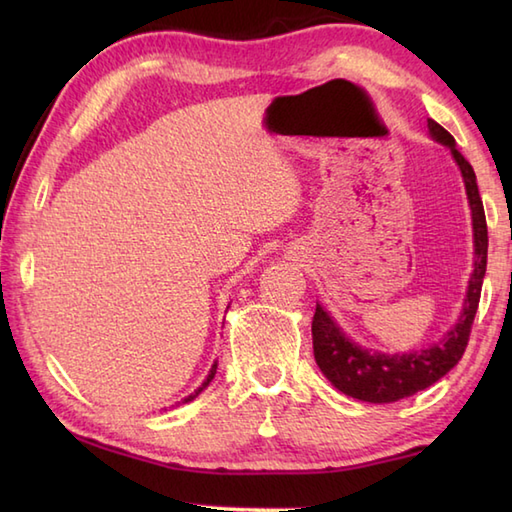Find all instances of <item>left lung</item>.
Listing matches in <instances>:
<instances>
[{"label":"left lung","instance_id":"8db88e82","mask_svg":"<svg viewBox=\"0 0 512 512\" xmlns=\"http://www.w3.org/2000/svg\"><path fill=\"white\" fill-rule=\"evenodd\" d=\"M431 136L440 140L442 145L451 149L455 162L460 165L462 178L466 184V195H469L471 213H473V237H475V264L473 275L469 281V292H466L464 308L458 323L453 330L444 336L438 345H431L427 350L409 352V354H372L369 350H361L341 332L330 314L321 306H317L312 317V345H314V361L325 374L330 383L343 391V394L365 400V402H396L418 394V391L431 387L436 380L458 365L466 345H469L471 328L475 321L477 306H480L482 281L486 273V253H488V228L484 204L477 189L475 171L471 162L466 160L458 147L455 138L429 118Z\"/></svg>","mask_w":512,"mask_h":512}]
</instances>
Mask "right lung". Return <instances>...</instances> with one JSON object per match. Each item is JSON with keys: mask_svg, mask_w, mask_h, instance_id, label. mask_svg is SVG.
I'll use <instances>...</instances> for the list:
<instances>
[{"mask_svg": "<svg viewBox=\"0 0 512 512\" xmlns=\"http://www.w3.org/2000/svg\"><path fill=\"white\" fill-rule=\"evenodd\" d=\"M215 369H217V365H213V367H211V374H209V376H206V380H204V383H202V387H198V391H195V394H191L189 398H184V402H189V400H193L195 396H198V394H200V391H202V389H204L206 385H209V383H211V380H213V376H215Z\"/></svg>", "mask_w": 512, "mask_h": 512, "instance_id": "1", "label": "right lung"}]
</instances>
